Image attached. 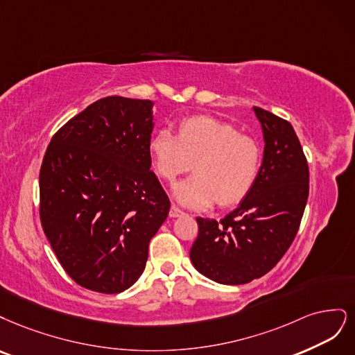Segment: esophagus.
Masks as SVG:
<instances>
[{
	"instance_id": "obj_1",
	"label": "esophagus",
	"mask_w": 355,
	"mask_h": 355,
	"mask_svg": "<svg viewBox=\"0 0 355 355\" xmlns=\"http://www.w3.org/2000/svg\"><path fill=\"white\" fill-rule=\"evenodd\" d=\"M181 215H184V212H182L178 207H175V205H173V207H171V209H169L171 218H177V216H181Z\"/></svg>"
}]
</instances>
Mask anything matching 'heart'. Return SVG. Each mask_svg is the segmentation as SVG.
I'll use <instances>...</instances> for the list:
<instances>
[{
	"mask_svg": "<svg viewBox=\"0 0 355 355\" xmlns=\"http://www.w3.org/2000/svg\"><path fill=\"white\" fill-rule=\"evenodd\" d=\"M148 152L155 173L165 181H174L193 164L194 175L173 187L177 202L193 209L211 208L215 202L220 207L242 202L255 186L262 161L254 137L211 116L184 119L177 137L157 131Z\"/></svg>",
	"mask_w": 355,
	"mask_h": 355,
	"instance_id": "b5f03b06",
	"label": "heart"
}]
</instances>
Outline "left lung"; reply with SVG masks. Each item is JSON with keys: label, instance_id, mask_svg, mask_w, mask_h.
<instances>
[{"label": "left lung", "instance_id": "obj_1", "mask_svg": "<svg viewBox=\"0 0 355 355\" xmlns=\"http://www.w3.org/2000/svg\"><path fill=\"white\" fill-rule=\"evenodd\" d=\"M264 134V157L254 189L225 218H196L190 259L221 284H245L267 274L298 233L310 189L302 146L292 125L254 107Z\"/></svg>", "mask_w": 355, "mask_h": 355}]
</instances>
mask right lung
Masks as SVG:
<instances>
[{
	"label": "right lung",
	"instance_id": "right-lung-1",
	"mask_svg": "<svg viewBox=\"0 0 355 355\" xmlns=\"http://www.w3.org/2000/svg\"><path fill=\"white\" fill-rule=\"evenodd\" d=\"M153 101L100 98L57 131L40 171L42 230L85 289L119 293L143 274L169 199L150 171Z\"/></svg>",
	"mask_w": 355,
	"mask_h": 355
}]
</instances>
